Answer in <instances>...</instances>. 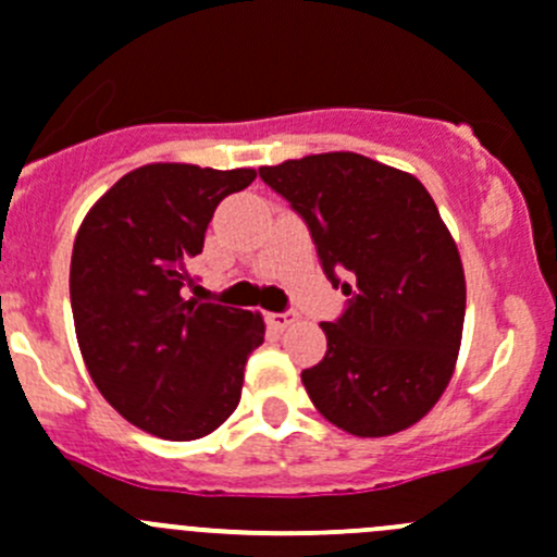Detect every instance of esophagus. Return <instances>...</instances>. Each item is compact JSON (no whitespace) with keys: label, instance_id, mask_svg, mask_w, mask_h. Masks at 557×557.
Instances as JSON below:
<instances>
[{"label":"esophagus","instance_id":"1","mask_svg":"<svg viewBox=\"0 0 557 557\" xmlns=\"http://www.w3.org/2000/svg\"><path fill=\"white\" fill-rule=\"evenodd\" d=\"M267 319H269V324L277 326V330H285V326L294 324L296 313H294V310H285V313H269Z\"/></svg>","mask_w":557,"mask_h":557}]
</instances>
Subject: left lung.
Instances as JSON below:
<instances>
[{"label": "left lung", "mask_w": 557, "mask_h": 557, "mask_svg": "<svg viewBox=\"0 0 557 557\" xmlns=\"http://www.w3.org/2000/svg\"><path fill=\"white\" fill-rule=\"evenodd\" d=\"M258 173L302 216L324 274L351 296L341 319L321 324L324 360L302 371L310 401L355 436L414 425L454 376L467 305L459 249L431 195L414 175L349 150Z\"/></svg>", "instance_id": "obj_1"}]
</instances>
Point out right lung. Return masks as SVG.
<instances>
[{
	"instance_id": "add662e5",
	"label": "right lung",
	"mask_w": 557,
	"mask_h": 557,
	"mask_svg": "<svg viewBox=\"0 0 557 557\" xmlns=\"http://www.w3.org/2000/svg\"><path fill=\"white\" fill-rule=\"evenodd\" d=\"M255 170L145 164L87 211L71 255V310L92 382L128 423L189 443L238 407L261 313L186 299L208 222Z\"/></svg>"
}]
</instances>
